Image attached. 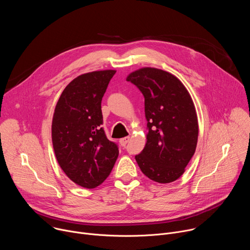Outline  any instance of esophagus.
Segmentation results:
<instances>
[{"label":"esophagus","mask_w":250,"mask_h":250,"mask_svg":"<svg viewBox=\"0 0 250 250\" xmlns=\"http://www.w3.org/2000/svg\"><path fill=\"white\" fill-rule=\"evenodd\" d=\"M128 140H129V136H125V137H124V138H121V139H120L121 146H125L126 144L128 142Z\"/></svg>","instance_id":"obj_1"}]
</instances>
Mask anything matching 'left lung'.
<instances>
[{"label":"left lung","mask_w":250,"mask_h":250,"mask_svg":"<svg viewBox=\"0 0 250 250\" xmlns=\"http://www.w3.org/2000/svg\"><path fill=\"white\" fill-rule=\"evenodd\" d=\"M126 81L145 97L148 128L146 146L135 160L149 179L173 182L185 172L197 146L199 125L193 100L179 79L161 69H138Z\"/></svg>","instance_id":"1"}]
</instances>
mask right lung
Wrapping results in <instances>:
<instances>
[{"instance_id":"add662e5","label":"right lung","mask_w":250,"mask_h":250,"mask_svg":"<svg viewBox=\"0 0 250 250\" xmlns=\"http://www.w3.org/2000/svg\"><path fill=\"white\" fill-rule=\"evenodd\" d=\"M116 70L93 71L71 81L63 90L52 119V145L61 169L75 184L93 189L108 177L119 156L105 136L102 98Z\"/></svg>"}]
</instances>
